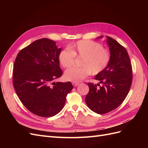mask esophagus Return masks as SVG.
Segmentation results:
<instances>
[{"label":"esophagus","mask_w":148,"mask_h":148,"mask_svg":"<svg viewBox=\"0 0 148 148\" xmlns=\"http://www.w3.org/2000/svg\"><path fill=\"white\" fill-rule=\"evenodd\" d=\"M72 84L73 86H77L78 85H79V83H75V82H73L72 83Z\"/></svg>","instance_id":"esophagus-1"}]
</instances>
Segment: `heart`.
I'll list each match as a JSON object with an SVG mask.
<instances>
[{
	"label": "heart",
	"mask_w": 148,
	"mask_h": 148,
	"mask_svg": "<svg viewBox=\"0 0 148 148\" xmlns=\"http://www.w3.org/2000/svg\"><path fill=\"white\" fill-rule=\"evenodd\" d=\"M69 50L64 49L59 54V60L64 68H69L75 62V57H83L81 68H71L66 70L65 78L69 82L78 83L91 73H100L108 65L110 53L101 44L92 41H79L70 45Z\"/></svg>",
	"instance_id": "obj_1"
}]
</instances>
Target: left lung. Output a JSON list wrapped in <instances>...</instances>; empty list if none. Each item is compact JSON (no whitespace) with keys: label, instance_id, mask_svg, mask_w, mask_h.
I'll return each instance as SVG.
<instances>
[{"label":"left lung","instance_id":"left-lung-1","mask_svg":"<svg viewBox=\"0 0 148 148\" xmlns=\"http://www.w3.org/2000/svg\"><path fill=\"white\" fill-rule=\"evenodd\" d=\"M106 42L110 60L105 70L95 77L102 86L97 88L99 84L88 83L89 91L85 98L89 108L99 114L109 112L122 104L128 95L133 77L130 59L125 48L109 36Z\"/></svg>","mask_w":148,"mask_h":148}]
</instances>
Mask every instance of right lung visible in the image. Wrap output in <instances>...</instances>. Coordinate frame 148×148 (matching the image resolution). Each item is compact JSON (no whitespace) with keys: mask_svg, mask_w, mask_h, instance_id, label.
I'll list each match as a JSON object with an SVG mask.
<instances>
[{"mask_svg":"<svg viewBox=\"0 0 148 148\" xmlns=\"http://www.w3.org/2000/svg\"><path fill=\"white\" fill-rule=\"evenodd\" d=\"M61 51L55 41L40 39L21 50L15 61L13 84L16 95L26 109L40 117L59 113L73 88L70 82H53L62 75Z\"/></svg>","mask_w":148,"mask_h":148,"instance_id":"obj_1","label":"right lung"}]
</instances>
